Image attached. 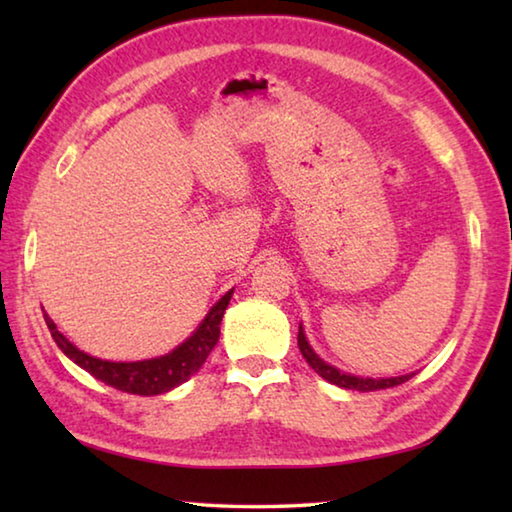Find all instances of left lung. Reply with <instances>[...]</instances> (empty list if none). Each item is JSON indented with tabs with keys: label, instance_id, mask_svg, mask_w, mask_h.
Here are the masks:
<instances>
[{
	"label": "left lung",
	"instance_id": "left-lung-1",
	"mask_svg": "<svg viewBox=\"0 0 512 512\" xmlns=\"http://www.w3.org/2000/svg\"><path fill=\"white\" fill-rule=\"evenodd\" d=\"M298 348L302 352V357L309 363L314 372H318L320 377L329 384L345 388V391H359V393H368V391H379V388H391V386H400L404 381H409L415 372H406V375H397V377H359V375H350V372H343L336 366H329L327 361H323L311 348L307 336H305V327L302 323L298 325Z\"/></svg>",
	"mask_w": 512,
	"mask_h": 512
}]
</instances>
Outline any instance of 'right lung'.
Returning <instances> with one entry per match:
<instances>
[{"mask_svg": "<svg viewBox=\"0 0 512 512\" xmlns=\"http://www.w3.org/2000/svg\"><path fill=\"white\" fill-rule=\"evenodd\" d=\"M232 293H235V289L225 291V296L214 302V307L207 311L201 325H198L192 336H187L183 343L176 345L171 352L162 354V357L142 361H108L92 357V354L79 350L72 341L65 339V336L58 332L56 323L49 318L47 311L45 320L60 352H63L67 359H72L76 366L90 372L94 379L103 381V384L117 388L121 393L151 397L173 391V388L185 384L189 377H194L196 372L201 370L205 359L210 357V352L214 350L216 341H219L221 318L225 314V307H228Z\"/></svg>", "mask_w": 512, "mask_h": 512, "instance_id": "1", "label": "right lung"}]
</instances>
